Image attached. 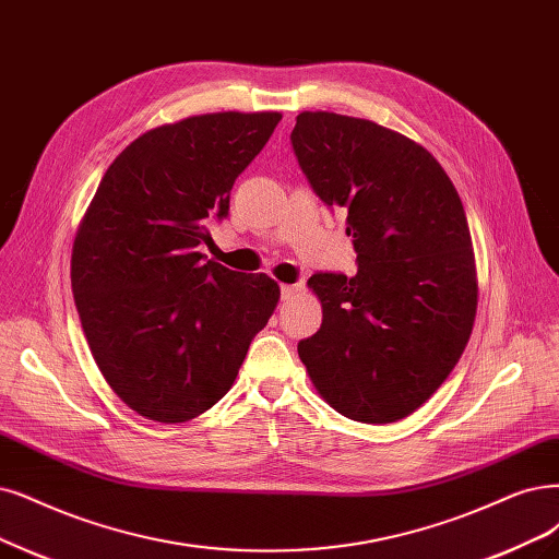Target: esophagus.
<instances>
[{"mask_svg": "<svg viewBox=\"0 0 559 559\" xmlns=\"http://www.w3.org/2000/svg\"><path fill=\"white\" fill-rule=\"evenodd\" d=\"M299 290H301V283H293V285H281V299H283V301L293 299V297H295Z\"/></svg>", "mask_w": 559, "mask_h": 559, "instance_id": "obj_1", "label": "esophagus"}]
</instances>
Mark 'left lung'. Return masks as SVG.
Here are the masks:
<instances>
[{"label":"left lung","mask_w":559,"mask_h":559,"mask_svg":"<svg viewBox=\"0 0 559 559\" xmlns=\"http://www.w3.org/2000/svg\"><path fill=\"white\" fill-rule=\"evenodd\" d=\"M290 140L316 195L347 212L359 264L308 278L322 326L299 359L343 417L399 421L447 380L477 316L463 202L436 156L376 121L301 112Z\"/></svg>","instance_id":"1"}]
</instances>
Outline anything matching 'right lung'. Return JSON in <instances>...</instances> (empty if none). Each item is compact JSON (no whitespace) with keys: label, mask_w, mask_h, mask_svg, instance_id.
Returning <instances> with one entry per match:
<instances>
[{"label":"right lung","mask_w":559,"mask_h":559,"mask_svg":"<svg viewBox=\"0 0 559 559\" xmlns=\"http://www.w3.org/2000/svg\"><path fill=\"white\" fill-rule=\"evenodd\" d=\"M281 112H214L152 129L103 175L73 241L71 285L98 370L140 417L195 419L230 391L281 290L206 260L210 221Z\"/></svg>","instance_id":"right-lung-1"}]
</instances>
